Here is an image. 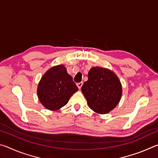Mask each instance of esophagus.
I'll return each instance as SVG.
<instances>
[{"mask_svg": "<svg viewBox=\"0 0 158 158\" xmlns=\"http://www.w3.org/2000/svg\"><path fill=\"white\" fill-rule=\"evenodd\" d=\"M82 85H83V83H82V82L78 83V84H77V87H78V89H81V86H82Z\"/></svg>", "mask_w": 158, "mask_h": 158, "instance_id": "34e87169", "label": "esophagus"}]
</instances>
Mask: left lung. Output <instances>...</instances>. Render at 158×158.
Masks as SVG:
<instances>
[{"label":"left lung","instance_id":"1","mask_svg":"<svg viewBox=\"0 0 158 158\" xmlns=\"http://www.w3.org/2000/svg\"><path fill=\"white\" fill-rule=\"evenodd\" d=\"M81 91L89 107L98 114L109 113L119 103L122 85L116 74L110 69L93 67L88 74Z\"/></svg>","mask_w":158,"mask_h":158}]
</instances>
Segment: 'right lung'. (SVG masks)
Wrapping results in <instances>:
<instances>
[{"mask_svg": "<svg viewBox=\"0 0 158 158\" xmlns=\"http://www.w3.org/2000/svg\"><path fill=\"white\" fill-rule=\"evenodd\" d=\"M78 88L63 65L50 68L42 76L37 86V96L42 105L55 111L65 106Z\"/></svg>", "mask_w": 158, "mask_h": 158, "instance_id": "right-lung-1", "label": "right lung"}]
</instances>
